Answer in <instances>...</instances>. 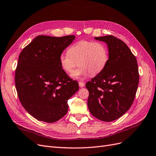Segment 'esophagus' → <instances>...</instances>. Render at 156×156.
Returning a JSON list of instances; mask_svg holds the SVG:
<instances>
[{
	"instance_id": "esophagus-1",
	"label": "esophagus",
	"mask_w": 156,
	"mask_h": 156,
	"mask_svg": "<svg viewBox=\"0 0 156 156\" xmlns=\"http://www.w3.org/2000/svg\"><path fill=\"white\" fill-rule=\"evenodd\" d=\"M78 84H79V86L80 87H83L85 86V83L82 82H78Z\"/></svg>"
}]
</instances>
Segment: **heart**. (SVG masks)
<instances>
[{"mask_svg": "<svg viewBox=\"0 0 156 156\" xmlns=\"http://www.w3.org/2000/svg\"><path fill=\"white\" fill-rule=\"evenodd\" d=\"M59 60L62 68L68 73L78 64L80 67L72 73L71 76L80 78L103 70L108 62V50L102 42L82 40L73 44L68 53H62Z\"/></svg>", "mask_w": 156, "mask_h": 156, "instance_id": "heart-1", "label": "heart"}]
</instances>
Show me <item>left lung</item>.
Masks as SVG:
<instances>
[{
	"label": "left lung",
	"instance_id": "left-lung-1",
	"mask_svg": "<svg viewBox=\"0 0 156 156\" xmlns=\"http://www.w3.org/2000/svg\"><path fill=\"white\" fill-rule=\"evenodd\" d=\"M105 42L108 59L103 70L88 82L87 105L91 114L103 122L117 119L133 103L140 75L136 56L122 40L112 35L95 37Z\"/></svg>",
	"mask_w": 156,
	"mask_h": 156
}]
</instances>
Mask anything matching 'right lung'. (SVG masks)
Here are the masks:
<instances>
[{"label":"right lung","instance_id":"1","mask_svg":"<svg viewBox=\"0 0 156 156\" xmlns=\"http://www.w3.org/2000/svg\"><path fill=\"white\" fill-rule=\"evenodd\" d=\"M74 38L39 35L19 55L15 74L17 94L26 111L39 121L53 123L64 116L68 100L79 89L59 60Z\"/></svg>","mask_w":156,"mask_h":156}]
</instances>
